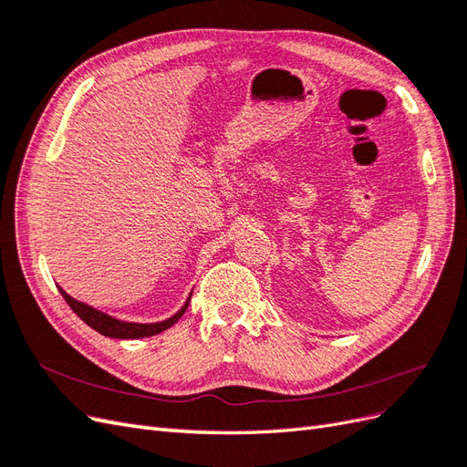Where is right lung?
Returning <instances> with one entry per match:
<instances>
[{
	"label": "right lung",
	"mask_w": 467,
	"mask_h": 467,
	"mask_svg": "<svg viewBox=\"0 0 467 467\" xmlns=\"http://www.w3.org/2000/svg\"><path fill=\"white\" fill-rule=\"evenodd\" d=\"M58 290L64 296V300L67 302V306L74 309L81 321H86L91 329H95L97 333H101L105 337H110V338H142V337H151V335H158V333L169 329L171 325H175L182 317V314L187 312L191 296H192V292H191L187 302L182 304V307L171 317H167V319L158 321V323H134V321L117 319V317H112V316L101 312V309H95L88 304L78 302L76 298H72V296H69L66 290H62L60 286H58Z\"/></svg>",
	"instance_id": "right-lung-1"
}]
</instances>
